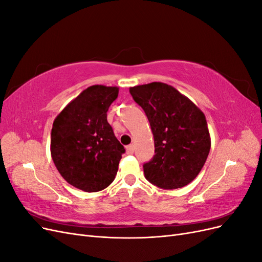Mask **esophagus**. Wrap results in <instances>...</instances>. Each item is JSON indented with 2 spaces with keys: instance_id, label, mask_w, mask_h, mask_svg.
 Here are the masks:
<instances>
[{
  "instance_id": "34e87169",
  "label": "esophagus",
  "mask_w": 262,
  "mask_h": 262,
  "mask_svg": "<svg viewBox=\"0 0 262 262\" xmlns=\"http://www.w3.org/2000/svg\"><path fill=\"white\" fill-rule=\"evenodd\" d=\"M133 152H134V146L132 144L126 146V153H128V154H133Z\"/></svg>"
}]
</instances>
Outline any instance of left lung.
<instances>
[{
	"mask_svg": "<svg viewBox=\"0 0 262 262\" xmlns=\"http://www.w3.org/2000/svg\"><path fill=\"white\" fill-rule=\"evenodd\" d=\"M130 94L143 108L154 137L155 155L143 165L145 178L162 189L187 186L199 175L211 148L204 114L165 83L134 86Z\"/></svg>",
	"mask_w": 262,
	"mask_h": 262,
	"instance_id": "left-lung-1",
	"label": "left lung"
}]
</instances>
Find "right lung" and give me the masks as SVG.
<instances>
[{"label":"right lung","instance_id":"1","mask_svg":"<svg viewBox=\"0 0 262 262\" xmlns=\"http://www.w3.org/2000/svg\"><path fill=\"white\" fill-rule=\"evenodd\" d=\"M118 93L116 86L87 87L53 121V163L70 185L83 191H100L112 184L125 152L107 121Z\"/></svg>","mask_w":262,"mask_h":262}]
</instances>
